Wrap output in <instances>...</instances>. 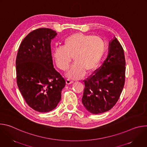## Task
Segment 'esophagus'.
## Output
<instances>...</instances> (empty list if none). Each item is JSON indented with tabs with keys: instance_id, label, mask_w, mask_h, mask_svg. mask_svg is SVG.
<instances>
[{
	"instance_id": "esophagus-1",
	"label": "esophagus",
	"mask_w": 147,
	"mask_h": 147,
	"mask_svg": "<svg viewBox=\"0 0 147 147\" xmlns=\"http://www.w3.org/2000/svg\"><path fill=\"white\" fill-rule=\"evenodd\" d=\"M66 84L69 85V84H71L73 83V81H72L70 79H67L66 81Z\"/></svg>"
}]
</instances>
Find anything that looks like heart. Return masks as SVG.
Returning <instances> with one entry per match:
<instances>
[{
    "label": "heart",
    "mask_w": 147,
    "mask_h": 147,
    "mask_svg": "<svg viewBox=\"0 0 147 147\" xmlns=\"http://www.w3.org/2000/svg\"><path fill=\"white\" fill-rule=\"evenodd\" d=\"M106 49V44L99 36L82 32L74 33L64 40L63 47H56L52 57L57 66L65 71L73 60L74 63L67 73V77L80 79L94 71L99 66Z\"/></svg>",
    "instance_id": "1"
}]
</instances>
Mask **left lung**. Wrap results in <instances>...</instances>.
Wrapping results in <instances>:
<instances>
[{"label":"left lung","mask_w":147,"mask_h":147,"mask_svg":"<svg viewBox=\"0 0 147 147\" xmlns=\"http://www.w3.org/2000/svg\"><path fill=\"white\" fill-rule=\"evenodd\" d=\"M108 55L96 72L84 80L82 103L92 114L111 109L122 92L125 81V61L124 50L116 38L109 43Z\"/></svg>","instance_id":"8db88e82"}]
</instances>
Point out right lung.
<instances>
[{"mask_svg": "<svg viewBox=\"0 0 147 147\" xmlns=\"http://www.w3.org/2000/svg\"><path fill=\"white\" fill-rule=\"evenodd\" d=\"M56 35L49 28L34 30L23 40L17 55L18 89L28 106L39 112H48L57 107L66 85L53 65L51 42Z\"/></svg>", "mask_w": 147, "mask_h": 147, "instance_id": "right-lung-1", "label": "right lung"}]
</instances>
